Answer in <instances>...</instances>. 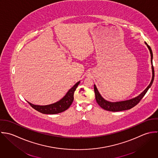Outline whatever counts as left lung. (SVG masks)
<instances>
[{
	"label": "left lung",
	"mask_w": 158,
	"mask_h": 158,
	"mask_svg": "<svg viewBox=\"0 0 158 158\" xmlns=\"http://www.w3.org/2000/svg\"><path fill=\"white\" fill-rule=\"evenodd\" d=\"M145 43L147 45V47L150 50V54H151V62L152 64V71H153V77H152V80L151 81V83L148 86V87L139 96L136 97L135 98H134L131 100L126 101L117 102H110L108 101H105V99L101 96L96 85H94V93H95L96 100L99 105L103 109H104L105 110H107V111H119L129 110V109L132 108V107L135 106V105H137L140 102V101L142 100V99L143 98V96L145 95V94L148 91V89L152 85V83L153 82L154 78H155V70H154V67L153 65V53H152L150 47L146 42H145Z\"/></svg>",
	"instance_id": "obj_1"
}]
</instances>
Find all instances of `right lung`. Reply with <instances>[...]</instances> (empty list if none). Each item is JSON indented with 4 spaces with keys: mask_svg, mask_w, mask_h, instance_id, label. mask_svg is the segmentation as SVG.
Returning <instances> with one entry per match:
<instances>
[{
    "mask_svg": "<svg viewBox=\"0 0 158 158\" xmlns=\"http://www.w3.org/2000/svg\"><path fill=\"white\" fill-rule=\"evenodd\" d=\"M80 81L77 82L59 101L50 105H34L28 102L29 105L37 111L44 114H57L67 110L73 101V94Z\"/></svg>",
    "mask_w": 158,
    "mask_h": 158,
    "instance_id": "1",
    "label": "right lung"
}]
</instances>
